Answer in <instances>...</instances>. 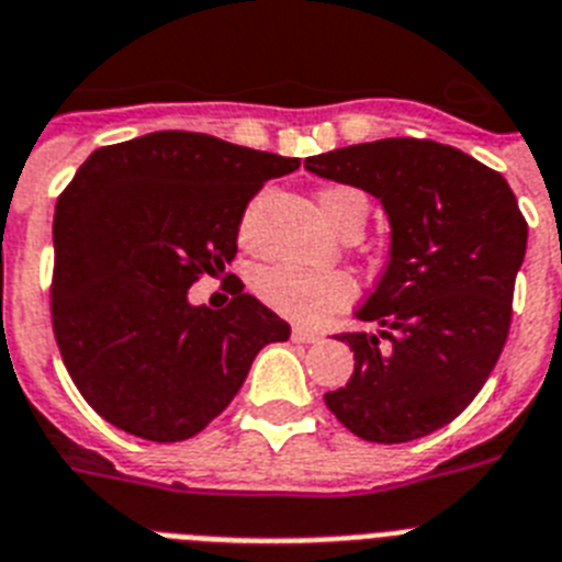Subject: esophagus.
I'll list each match as a JSON object with an SVG mask.
<instances>
[{
	"label": "esophagus",
	"mask_w": 562,
	"mask_h": 562,
	"mask_svg": "<svg viewBox=\"0 0 562 562\" xmlns=\"http://www.w3.org/2000/svg\"><path fill=\"white\" fill-rule=\"evenodd\" d=\"M321 337H323L321 331H314V328H303V326L291 328V340H294V344H317Z\"/></svg>",
	"instance_id": "esophagus-1"
}]
</instances>
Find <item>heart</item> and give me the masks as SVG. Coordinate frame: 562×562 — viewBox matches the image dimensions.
I'll return each mask as SVG.
<instances>
[{
  "label": "heart",
  "instance_id": "heart-1",
  "mask_svg": "<svg viewBox=\"0 0 562 562\" xmlns=\"http://www.w3.org/2000/svg\"><path fill=\"white\" fill-rule=\"evenodd\" d=\"M321 210L328 225L340 231L349 222H367V195L355 187L335 184L321 190ZM259 296L273 312L291 321L317 323L355 296V280L346 271L303 266H271L257 277Z\"/></svg>",
  "mask_w": 562,
  "mask_h": 562
}]
</instances>
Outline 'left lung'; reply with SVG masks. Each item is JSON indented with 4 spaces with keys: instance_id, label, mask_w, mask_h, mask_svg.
Here are the masks:
<instances>
[{
    "instance_id": "left-lung-1",
    "label": "left lung",
    "mask_w": 562,
    "mask_h": 562,
    "mask_svg": "<svg viewBox=\"0 0 562 562\" xmlns=\"http://www.w3.org/2000/svg\"><path fill=\"white\" fill-rule=\"evenodd\" d=\"M305 170L384 204L392 241L358 321L346 331L355 372L326 392L346 430L378 445L430 436L485 386L510 328L528 225L508 181L462 149L384 138L305 158Z\"/></svg>"
}]
</instances>
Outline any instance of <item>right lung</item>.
Wrapping results in <instances>:
<instances>
[{
	"label": "right lung",
	"instance_id": "obj_1",
	"mask_svg": "<svg viewBox=\"0 0 562 562\" xmlns=\"http://www.w3.org/2000/svg\"><path fill=\"white\" fill-rule=\"evenodd\" d=\"M300 158L202 132L100 147L54 210L52 323L89 407L147 441H184L234 401L259 349L291 326L257 296L190 305L202 273L236 257L241 216Z\"/></svg>",
	"mask_w": 562,
	"mask_h": 562
}]
</instances>
